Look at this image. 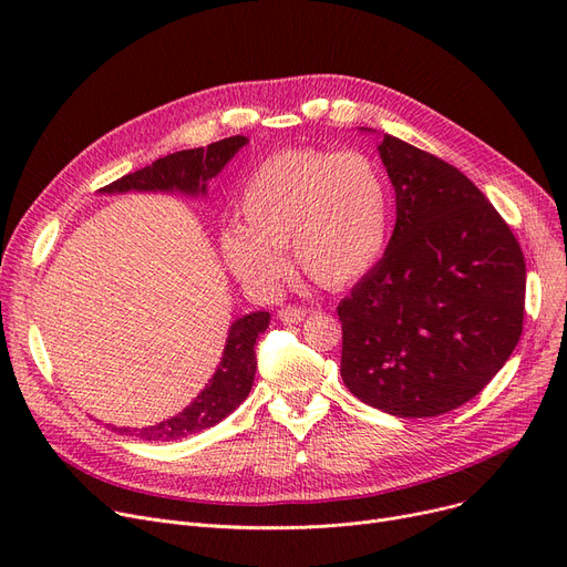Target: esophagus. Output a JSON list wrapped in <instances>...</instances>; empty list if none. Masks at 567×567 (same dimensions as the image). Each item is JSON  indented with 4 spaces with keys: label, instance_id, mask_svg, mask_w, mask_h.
<instances>
[{
    "label": "esophagus",
    "instance_id": "esophagus-1",
    "mask_svg": "<svg viewBox=\"0 0 567 567\" xmlns=\"http://www.w3.org/2000/svg\"><path fill=\"white\" fill-rule=\"evenodd\" d=\"M278 317H280V321H285V323H299V321H303V319L308 317V310H303V308H299V306H285V308L278 312Z\"/></svg>",
    "mask_w": 567,
    "mask_h": 567
}]
</instances>
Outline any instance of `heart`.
Listing matches in <instances>:
<instances>
[{"label": "heart", "mask_w": 567, "mask_h": 567, "mask_svg": "<svg viewBox=\"0 0 567 567\" xmlns=\"http://www.w3.org/2000/svg\"><path fill=\"white\" fill-rule=\"evenodd\" d=\"M241 225L220 231L229 271L276 289L291 255L321 287H344L381 259L391 234V197L381 169L359 152L285 148L264 158L238 193Z\"/></svg>", "instance_id": "b5f03b06"}]
</instances>
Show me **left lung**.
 Wrapping results in <instances>:
<instances>
[{
    "instance_id": "8db88e82",
    "label": "left lung",
    "mask_w": 567,
    "mask_h": 567,
    "mask_svg": "<svg viewBox=\"0 0 567 567\" xmlns=\"http://www.w3.org/2000/svg\"><path fill=\"white\" fill-rule=\"evenodd\" d=\"M379 156L398 220L383 257L338 306L340 374L374 409L432 419L478 395L515 351L524 252L451 163L393 135Z\"/></svg>"
}]
</instances>
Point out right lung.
Masks as SVG:
<instances>
[{
	"mask_svg": "<svg viewBox=\"0 0 567 567\" xmlns=\"http://www.w3.org/2000/svg\"><path fill=\"white\" fill-rule=\"evenodd\" d=\"M246 142L248 137L234 135L208 146L186 148V152L169 154L137 172L116 178V182H112L110 186L101 188V193L178 190L195 197L204 195L208 178H214ZM268 319H271L268 312H250L229 326L223 361L214 379L206 383V389L195 398V402H190V406H186L182 413L174 415V419L152 427H142V430H131V427H112V430H116L118 434H131V436L144 439V441H176L220 423L227 413H231L248 398L252 389L255 372H257L255 344L259 333L268 329Z\"/></svg>",
	"mask_w": 567,
	"mask_h": 567,
	"instance_id": "right-lung-1",
	"label": "right lung"
}]
</instances>
